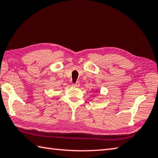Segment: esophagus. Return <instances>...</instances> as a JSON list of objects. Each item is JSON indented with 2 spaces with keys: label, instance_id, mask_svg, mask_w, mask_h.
<instances>
[{
  "label": "esophagus",
  "instance_id": "1",
  "mask_svg": "<svg viewBox=\"0 0 158 158\" xmlns=\"http://www.w3.org/2000/svg\"><path fill=\"white\" fill-rule=\"evenodd\" d=\"M79 81H77V82H75V83H73V87H74V88H78V87H79Z\"/></svg>",
  "mask_w": 158,
  "mask_h": 158
}]
</instances>
